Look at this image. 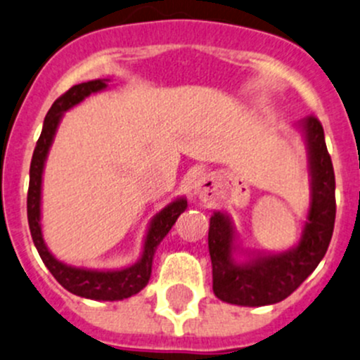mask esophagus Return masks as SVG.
Returning <instances> with one entry per match:
<instances>
[{
    "instance_id": "1",
    "label": "esophagus",
    "mask_w": 360,
    "mask_h": 360,
    "mask_svg": "<svg viewBox=\"0 0 360 360\" xmlns=\"http://www.w3.org/2000/svg\"><path fill=\"white\" fill-rule=\"evenodd\" d=\"M214 191H217V181H214L211 175H202L195 180L194 192L199 195V199H202V201H210L214 195Z\"/></svg>"
}]
</instances>
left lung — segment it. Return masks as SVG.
<instances>
[{
	"instance_id": "obj_1",
	"label": "left lung",
	"mask_w": 360,
	"mask_h": 360,
	"mask_svg": "<svg viewBox=\"0 0 360 360\" xmlns=\"http://www.w3.org/2000/svg\"><path fill=\"white\" fill-rule=\"evenodd\" d=\"M305 140L310 173V206L302 236L295 246L279 253H243L231 217L214 211L210 218L207 248L213 266V292L221 302L263 307L283 302L324 258L335 229V172L317 117L298 121ZM236 254H244L241 260Z\"/></svg>"
}]
</instances>
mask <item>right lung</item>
<instances>
[{"instance_id":"obj_1","label":"right lung","mask_w":360,"mask_h":360,"mask_svg":"<svg viewBox=\"0 0 360 360\" xmlns=\"http://www.w3.org/2000/svg\"><path fill=\"white\" fill-rule=\"evenodd\" d=\"M107 83H109V79H94L76 84L69 91H65L62 97L55 100L51 109L48 110L41 135H39L34 154H32L31 169H29L27 220L36 250H38L46 269L50 270L51 276L58 281L60 286H64L72 295L81 296V298L97 300V302H117V300H124L136 295L147 286L150 272H153L155 250L166 234L172 231L176 218L187 210V199L176 198L175 201L166 205L159 213L154 214L149 229H147L146 239H143L142 255L133 265L124 266V269L98 270L68 265V263L55 258L53 253L48 250L41 232V185L44 162H46L48 153H50L55 133H57L64 112L83 102L91 94L107 90Z\"/></svg>"}]
</instances>
